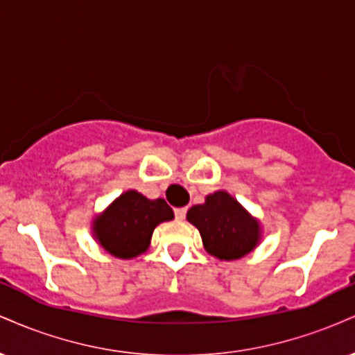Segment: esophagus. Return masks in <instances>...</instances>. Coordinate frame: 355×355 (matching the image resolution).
<instances>
[{"instance_id":"1","label":"esophagus","mask_w":355,"mask_h":355,"mask_svg":"<svg viewBox=\"0 0 355 355\" xmlns=\"http://www.w3.org/2000/svg\"><path fill=\"white\" fill-rule=\"evenodd\" d=\"M175 217L178 220H183L187 217V207H180V209H175Z\"/></svg>"}]
</instances>
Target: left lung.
Instances as JSON below:
<instances>
[{
    "label": "left lung",
    "instance_id": "1",
    "mask_svg": "<svg viewBox=\"0 0 355 355\" xmlns=\"http://www.w3.org/2000/svg\"><path fill=\"white\" fill-rule=\"evenodd\" d=\"M187 218L200 232L205 250L220 260L240 259L259 242V222L227 191L209 195L203 205L191 207Z\"/></svg>",
    "mask_w": 355,
    "mask_h": 355
}]
</instances>
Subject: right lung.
I'll list each match as a JSON object with an SVG mask.
<instances>
[{"label": "right lung", "instance_id": "obj_1", "mask_svg": "<svg viewBox=\"0 0 355 355\" xmlns=\"http://www.w3.org/2000/svg\"><path fill=\"white\" fill-rule=\"evenodd\" d=\"M173 218L164 198L148 200L135 190L120 195L95 222L101 247L120 259H132L148 248L153 229Z\"/></svg>", "mask_w": 355, "mask_h": 355}]
</instances>
